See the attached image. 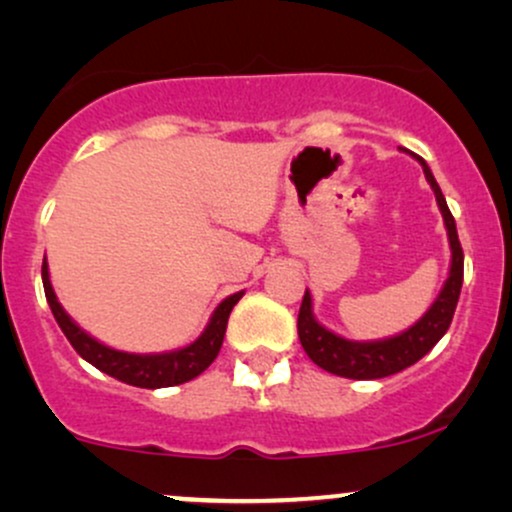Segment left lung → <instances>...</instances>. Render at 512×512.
Instances as JSON below:
<instances>
[{
    "instance_id": "obj_1",
    "label": "left lung",
    "mask_w": 512,
    "mask_h": 512,
    "mask_svg": "<svg viewBox=\"0 0 512 512\" xmlns=\"http://www.w3.org/2000/svg\"><path fill=\"white\" fill-rule=\"evenodd\" d=\"M419 162H422L426 182L434 189L438 208H441L443 220H446L448 227L453 261H450L446 287L438 294L434 306L422 316V321L414 323L405 333L381 342H350L330 333L321 323H316L314 314H311V294L306 290L297 318L299 342H302L304 352L309 354L311 362L330 371V374L354 378V381H369V378H386L398 374V371L417 364L424 354L434 350V345L446 335L450 321H453L455 306H458L462 290V275H465V254H462L458 227H455V218L450 213L446 198H443L441 186L436 184L429 165L424 160Z\"/></svg>"
}]
</instances>
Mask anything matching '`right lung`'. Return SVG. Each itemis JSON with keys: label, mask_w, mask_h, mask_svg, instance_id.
<instances>
[{"label": "right lung", "mask_w": 512, "mask_h": 512, "mask_svg": "<svg viewBox=\"0 0 512 512\" xmlns=\"http://www.w3.org/2000/svg\"><path fill=\"white\" fill-rule=\"evenodd\" d=\"M42 287H45L47 304H50L54 318H57L59 328L66 335V340L71 342V347L86 359L88 364H93L95 369H100L102 374L117 378V381L129 383L136 388H170L179 386V383L191 381L198 374L208 369L210 364L218 357L222 340H225L227 330V318L234 304L242 299L244 292L232 294L215 309L213 318H210L206 333L201 335L196 342H191L189 347L177 352L167 354H126L117 352L112 347L100 345L98 340L90 338L88 333H83L81 328L64 314V309L59 306L54 290L50 285V273H47V261H42Z\"/></svg>", "instance_id": "add662e5"}]
</instances>
